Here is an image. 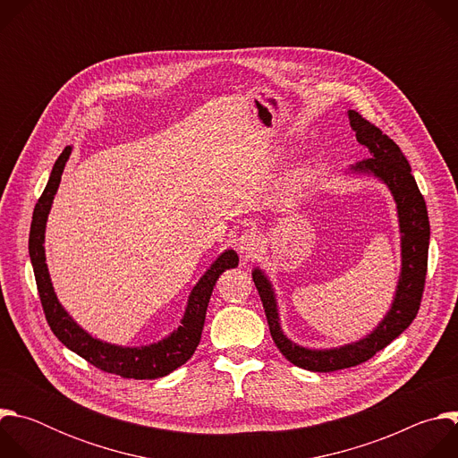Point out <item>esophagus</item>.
I'll use <instances>...</instances> for the list:
<instances>
[{
    "label": "esophagus",
    "instance_id": "obj_1",
    "mask_svg": "<svg viewBox=\"0 0 458 458\" xmlns=\"http://www.w3.org/2000/svg\"><path fill=\"white\" fill-rule=\"evenodd\" d=\"M260 237L255 232H244L239 239H237V248L242 253V257H251L260 250Z\"/></svg>",
    "mask_w": 458,
    "mask_h": 458
}]
</instances>
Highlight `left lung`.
<instances>
[{
	"instance_id": "8db88e82",
	"label": "left lung",
	"mask_w": 458,
	"mask_h": 458,
	"mask_svg": "<svg viewBox=\"0 0 458 458\" xmlns=\"http://www.w3.org/2000/svg\"><path fill=\"white\" fill-rule=\"evenodd\" d=\"M348 115L357 141L369 150V157L359 161L355 166H352V170L357 174H373L384 181L397 201L403 233V272L391 310L377 326V330L359 343L334 350L301 348L286 339V335L281 332L277 304L270 281L259 268L251 274L260 301H263L272 339L279 352L292 364L320 373L359 366L369 360L377 352L384 350L391 341H395L419 313L428 272L429 219L424 198L415 182V177L411 175L408 159L394 140L382 134L378 126L364 119L357 110H350Z\"/></svg>"
}]
</instances>
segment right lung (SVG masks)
<instances>
[{
    "instance_id": "obj_1",
    "label": "right lung",
    "mask_w": 458,
    "mask_h": 458,
    "mask_svg": "<svg viewBox=\"0 0 458 458\" xmlns=\"http://www.w3.org/2000/svg\"><path fill=\"white\" fill-rule=\"evenodd\" d=\"M71 150H72L71 147L64 148L52 168L50 179L41 193L39 201L36 203L32 225H30V235H29V253H30L39 301H41L47 322L50 326V330L54 332V335L64 346L105 373H114L123 378L165 377L174 369H177L179 366H182L193 355L195 348L199 346L207 308H208L214 286L225 270L235 268L239 265V257L233 250H226L216 260L212 268L201 277V281L193 286L184 317H182V324L170 337L159 341L157 344H150L145 348H121V346L101 343L90 337L57 302V297L54 293L48 270L45 265V248H43L45 225L54 201V193L59 186L61 174H63L64 163H67L71 156Z\"/></svg>"
}]
</instances>
